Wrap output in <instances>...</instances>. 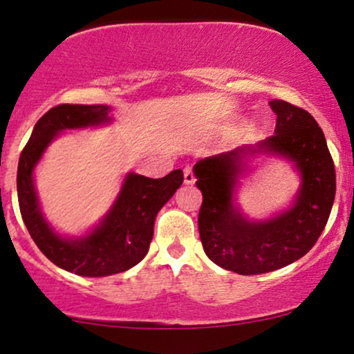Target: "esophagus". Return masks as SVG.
Instances as JSON below:
<instances>
[{
  "instance_id": "obj_1",
  "label": "esophagus",
  "mask_w": 354,
  "mask_h": 354,
  "mask_svg": "<svg viewBox=\"0 0 354 354\" xmlns=\"http://www.w3.org/2000/svg\"><path fill=\"white\" fill-rule=\"evenodd\" d=\"M194 181H196V176H194V173H192V168L186 167L185 168V183L186 185H194Z\"/></svg>"
}]
</instances>
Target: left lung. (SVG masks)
<instances>
[{"label":"left lung","instance_id":"obj_1","mask_svg":"<svg viewBox=\"0 0 354 354\" xmlns=\"http://www.w3.org/2000/svg\"><path fill=\"white\" fill-rule=\"evenodd\" d=\"M277 115L274 133L257 147H243L196 163V186L203 192L199 235L207 257L223 270L263 274L302 258L328 222L337 191L333 158L324 132L302 107L270 101ZM289 156L303 174L292 209L265 223L247 221L231 204V189L250 153Z\"/></svg>","mask_w":354,"mask_h":354}]
</instances>
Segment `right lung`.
I'll use <instances>...</instances> for the list:
<instances>
[{
	"label": "right lung",
	"mask_w": 354,
	"mask_h": 354,
	"mask_svg": "<svg viewBox=\"0 0 354 354\" xmlns=\"http://www.w3.org/2000/svg\"><path fill=\"white\" fill-rule=\"evenodd\" d=\"M107 106L58 104L35 124L17 165V199L22 221L40 252L62 270L78 276L101 277L131 270L145 258L153 239L155 217L181 186V169L165 178L131 173L113 210L91 235L64 240L44 221L35 198L32 169L52 138L64 129H78L107 120Z\"/></svg>",
	"instance_id": "add662e5"
}]
</instances>
